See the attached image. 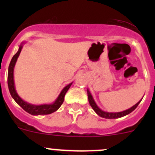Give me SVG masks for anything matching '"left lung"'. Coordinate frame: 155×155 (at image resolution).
I'll list each match as a JSON object with an SVG mask.
<instances>
[{
    "label": "left lung",
    "mask_w": 155,
    "mask_h": 155,
    "mask_svg": "<svg viewBox=\"0 0 155 155\" xmlns=\"http://www.w3.org/2000/svg\"><path fill=\"white\" fill-rule=\"evenodd\" d=\"M87 97H88V101H89V104H90L91 107H92V109L94 110V112L97 114L99 116L102 117V118H108V119H114V118H121L123 116H125V115H128L130 114V112H132L134 109H136L138 105L140 104V103L142 101V98L137 104H135L134 106H133L132 107L130 108V109H127V110L123 111V112H105V111H103L100 109L99 107L97 106L96 103L95 101H94L93 99V97H92L91 94L90 93L89 90L87 89Z\"/></svg>",
    "instance_id": "1"
}]
</instances>
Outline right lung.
<instances>
[{
    "label": "right lung",
    "mask_w": 155,
    "mask_h": 155,
    "mask_svg": "<svg viewBox=\"0 0 155 155\" xmlns=\"http://www.w3.org/2000/svg\"><path fill=\"white\" fill-rule=\"evenodd\" d=\"M21 48H22V43L20 45L19 48H18V51L14 54V56L12 57V60H11L10 66H9L8 69V76H7V83H8V87L9 91H10V93L12 96V97L13 98L14 101L18 104L25 111H26L27 112H28L29 114L33 115H48V114H51L52 112H55L58 109L60 108L61 104H63L64 100V96L66 94L67 91H68V89L70 88V87L71 86L72 83H70L69 85L65 86L63 88V90L61 91V92L60 93L59 96L58 97L57 99L55 100L53 104H43V105H33V104H28V103L25 102V101H23L21 97L18 95L16 91L15 88V83H14V79H13V70H14V67H15V63H16L17 58L19 56L20 52L21 51Z\"/></svg>",
    "instance_id": "add662e5"
}]
</instances>
